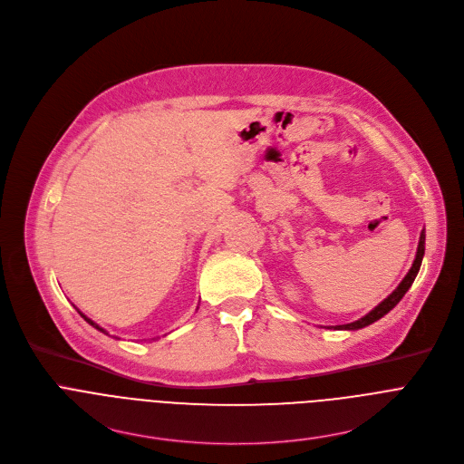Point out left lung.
Instances as JSON below:
<instances>
[{
    "mask_svg": "<svg viewBox=\"0 0 464 464\" xmlns=\"http://www.w3.org/2000/svg\"><path fill=\"white\" fill-rule=\"evenodd\" d=\"M424 231H420V238H419V246H417V255H415V260L410 267V271L406 273V276L402 278V282L397 285V289L393 293H390L379 305H375L373 310L364 315L362 319L355 321V323H350V324H343V326H332L335 330H361V328H366L370 324H373L375 321H379L381 317H384L390 310H393V307L399 304V300L406 295V291L410 289V285L413 284L417 273H419V267H420V262H422V256H424Z\"/></svg>",
    "mask_w": 464,
    "mask_h": 464,
    "instance_id": "left-lung-1",
    "label": "left lung"
}]
</instances>
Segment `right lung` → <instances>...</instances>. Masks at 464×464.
<instances>
[{
  "mask_svg": "<svg viewBox=\"0 0 464 464\" xmlns=\"http://www.w3.org/2000/svg\"><path fill=\"white\" fill-rule=\"evenodd\" d=\"M76 310H78V307H76ZM78 314H80V315H82V317H83V319H85V321H87V323H89V324H91V326H92V328H96V330H100V332H103V334H107V332H105V330H103V328H100V326H98V324H96V323H92V321H91V319H87V317H85V315H83V314H82V312H80V310H78Z\"/></svg>",
  "mask_w": 464,
  "mask_h": 464,
  "instance_id": "add662e5",
  "label": "right lung"
}]
</instances>
